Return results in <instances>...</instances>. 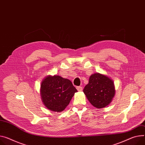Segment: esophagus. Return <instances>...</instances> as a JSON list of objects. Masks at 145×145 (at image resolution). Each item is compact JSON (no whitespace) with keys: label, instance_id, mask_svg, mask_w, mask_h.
<instances>
[{"label":"esophagus","instance_id":"esophagus-1","mask_svg":"<svg viewBox=\"0 0 145 145\" xmlns=\"http://www.w3.org/2000/svg\"><path fill=\"white\" fill-rule=\"evenodd\" d=\"M76 89L78 91H82V87L81 86H77L76 87Z\"/></svg>","mask_w":145,"mask_h":145}]
</instances>
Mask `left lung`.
Wrapping results in <instances>:
<instances>
[{
	"instance_id": "8db88e82",
	"label": "left lung",
	"mask_w": 145,
	"mask_h": 145,
	"mask_svg": "<svg viewBox=\"0 0 145 145\" xmlns=\"http://www.w3.org/2000/svg\"><path fill=\"white\" fill-rule=\"evenodd\" d=\"M83 92L92 106L102 108L112 102L116 90L113 80L106 75L97 72L90 76Z\"/></svg>"
}]
</instances>
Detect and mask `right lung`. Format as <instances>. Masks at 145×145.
Returning <instances> with one entry per match:
<instances>
[{"label": "right lung", "instance_id": "right-lung-1", "mask_svg": "<svg viewBox=\"0 0 145 145\" xmlns=\"http://www.w3.org/2000/svg\"><path fill=\"white\" fill-rule=\"evenodd\" d=\"M76 92L71 81L60 75H48L41 82L42 101L48 109L54 112L63 111Z\"/></svg>", "mask_w": 145, "mask_h": 145}]
</instances>
